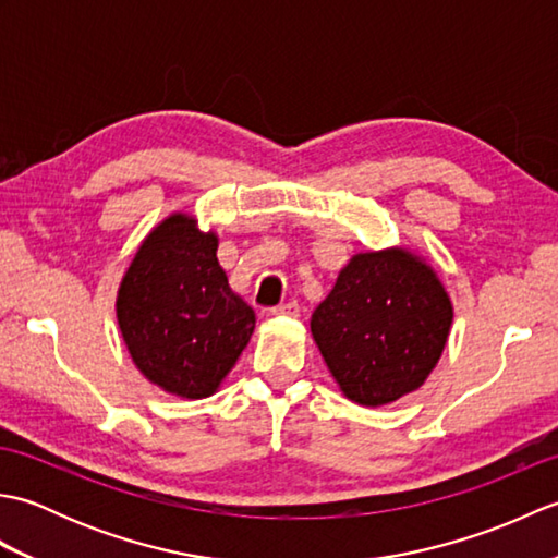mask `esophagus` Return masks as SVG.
Instances as JSON below:
<instances>
[{
	"label": "esophagus",
	"mask_w": 558,
	"mask_h": 558,
	"mask_svg": "<svg viewBox=\"0 0 558 558\" xmlns=\"http://www.w3.org/2000/svg\"><path fill=\"white\" fill-rule=\"evenodd\" d=\"M272 314H276V316H290V318H294V316H300V304H298V302H286V304L276 306V310H272Z\"/></svg>",
	"instance_id": "34e87169"
}]
</instances>
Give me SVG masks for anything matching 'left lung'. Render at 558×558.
I'll list each match as a JSON object with an SVG mask.
<instances>
[{
  "mask_svg": "<svg viewBox=\"0 0 558 558\" xmlns=\"http://www.w3.org/2000/svg\"><path fill=\"white\" fill-rule=\"evenodd\" d=\"M453 304L405 248L357 254L312 314V336L352 402L388 405L417 390L446 348Z\"/></svg>",
  "mask_w": 558,
  "mask_h": 558,
  "instance_id": "1",
  "label": "left lung"
}]
</instances>
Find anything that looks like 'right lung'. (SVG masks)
<instances>
[{"label": "right lung", "instance_id": "add662e5", "mask_svg": "<svg viewBox=\"0 0 558 558\" xmlns=\"http://www.w3.org/2000/svg\"><path fill=\"white\" fill-rule=\"evenodd\" d=\"M216 252V234L174 213L138 246L117 292V322L138 372L189 400L216 393L256 326Z\"/></svg>", "mask_w": 558, "mask_h": 558}]
</instances>
